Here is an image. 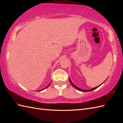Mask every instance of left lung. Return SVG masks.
<instances>
[{
  "instance_id": "obj_1",
  "label": "left lung",
  "mask_w": 123,
  "mask_h": 123,
  "mask_svg": "<svg viewBox=\"0 0 123 123\" xmlns=\"http://www.w3.org/2000/svg\"><path fill=\"white\" fill-rule=\"evenodd\" d=\"M69 81H70V82L71 83V84L74 86V87L76 89H77V90H79V91H82V92H86V91H92V90H95V89H97V88H98L99 86H98V87H95V88H92V89H88V90H83V89H80V88H78V87H77L75 85H74V83H73V82L71 81V80H70V79L69 78ZM106 81V80H105ZM105 81L104 82H105Z\"/></svg>"
}]
</instances>
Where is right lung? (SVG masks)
I'll list each match as a JSON object with an SVG mask.
<instances>
[{"instance_id": "add662e5", "label": "right lung", "mask_w": 123, "mask_h": 123, "mask_svg": "<svg viewBox=\"0 0 123 123\" xmlns=\"http://www.w3.org/2000/svg\"><path fill=\"white\" fill-rule=\"evenodd\" d=\"M51 82H50V83H49V85H48V86H47L46 87H45V88H44V89H42V90H38V91H42V90H44V89H45V88H46L47 87H49V85H50V83H51Z\"/></svg>"}]
</instances>
